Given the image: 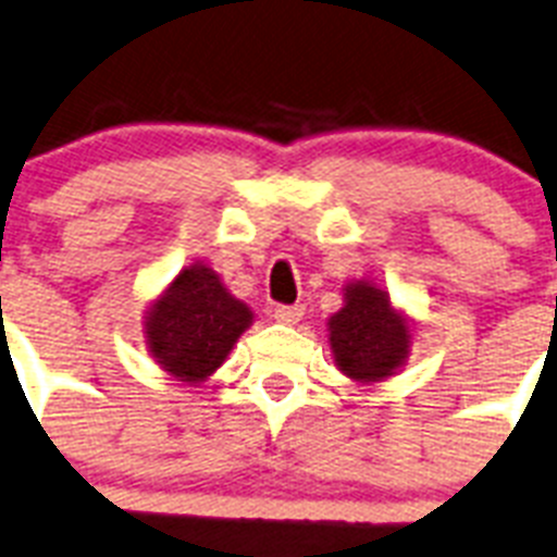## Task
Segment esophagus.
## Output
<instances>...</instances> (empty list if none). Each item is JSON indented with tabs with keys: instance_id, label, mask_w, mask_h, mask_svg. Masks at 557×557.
I'll return each instance as SVG.
<instances>
[{
	"instance_id": "obj_1",
	"label": "esophagus",
	"mask_w": 557,
	"mask_h": 557,
	"mask_svg": "<svg viewBox=\"0 0 557 557\" xmlns=\"http://www.w3.org/2000/svg\"><path fill=\"white\" fill-rule=\"evenodd\" d=\"M302 314H306V308L302 306H277L271 311V317L283 325H294V322H300Z\"/></svg>"
}]
</instances>
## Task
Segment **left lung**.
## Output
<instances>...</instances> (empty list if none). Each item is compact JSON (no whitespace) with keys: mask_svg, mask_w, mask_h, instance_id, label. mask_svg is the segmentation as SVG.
Listing matches in <instances>:
<instances>
[{"mask_svg":"<svg viewBox=\"0 0 557 557\" xmlns=\"http://www.w3.org/2000/svg\"><path fill=\"white\" fill-rule=\"evenodd\" d=\"M329 331L336 368L350 380L380 382L408 359V322L373 283L345 286V306L329 320Z\"/></svg>","mask_w":557,"mask_h":557,"instance_id":"1","label":"left lung"}]
</instances>
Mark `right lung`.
Returning <instances> with one entry per match:
<instances>
[{
    "label": "right lung",
    "mask_w": 557,
    "mask_h": 557,
    "mask_svg": "<svg viewBox=\"0 0 557 557\" xmlns=\"http://www.w3.org/2000/svg\"><path fill=\"white\" fill-rule=\"evenodd\" d=\"M251 325L249 306L223 288L203 263L184 269L147 311V348L181 382H203L226 362L237 336Z\"/></svg>",
    "instance_id": "add662e5"
}]
</instances>
